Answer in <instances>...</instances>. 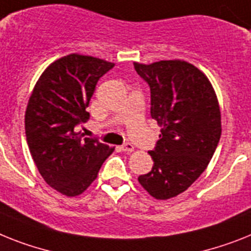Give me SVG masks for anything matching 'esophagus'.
<instances>
[{
	"mask_svg": "<svg viewBox=\"0 0 251 251\" xmlns=\"http://www.w3.org/2000/svg\"><path fill=\"white\" fill-rule=\"evenodd\" d=\"M120 149H121L122 151H127V153H131V151H134V145L130 144V143H126V144L121 145V147H120Z\"/></svg>",
	"mask_w": 251,
	"mask_h": 251,
	"instance_id": "1",
	"label": "esophagus"
}]
</instances>
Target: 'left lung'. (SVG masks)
<instances>
[{
  "label": "left lung",
  "mask_w": 251,
  "mask_h": 251,
  "mask_svg": "<svg viewBox=\"0 0 251 251\" xmlns=\"http://www.w3.org/2000/svg\"><path fill=\"white\" fill-rule=\"evenodd\" d=\"M151 86V115L161 126L149 151L154 161L139 184L149 195L166 201L184 193L208 167L221 138V109L207 75L184 60L134 62Z\"/></svg>",
  "instance_id": "left-lung-1"
}]
</instances>
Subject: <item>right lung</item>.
<instances>
[{
  "label": "right lung",
  "mask_w": 251,
  "mask_h": 251,
  "mask_svg": "<svg viewBox=\"0 0 251 251\" xmlns=\"http://www.w3.org/2000/svg\"><path fill=\"white\" fill-rule=\"evenodd\" d=\"M113 62L70 53L58 58L37 80L25 111V134L31 158L44 181L66 197H77L98 176L115 147L83 138L76 125L98 83Z\"/></svg>",
  "instance_id": "right-lung-1"
}]
</instances>
